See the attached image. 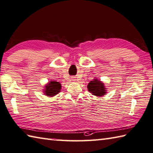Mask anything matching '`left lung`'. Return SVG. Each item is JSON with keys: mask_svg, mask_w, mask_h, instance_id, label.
I'll list each match as a JSON object with an SVG mask.
<instances>
[{"mask_svg": "<svg viewBox=\"0 0 153 153\" xmlns=\"http://www.w3.org/2000/svg\"><path fill=\"white\" fill-rule=\"evenodd\" d=\"M87 88L88 91L92 93V94L96 96H103L106 94V90L104 83L98 79H94L90 81L87 86Z\"/></svg>", "mask_w": 153, "mask_h": 153, "instance_id": "8db88e82", "label": "left lung"}]
</instances>
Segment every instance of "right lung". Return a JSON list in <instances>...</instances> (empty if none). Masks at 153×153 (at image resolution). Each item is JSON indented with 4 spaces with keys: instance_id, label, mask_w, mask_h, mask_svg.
<instances>
[{
    "instance_id": "right-lung-1",
    "label": "right lung",
    "mask_w": 153,
    "mask_h": 153,
    "mask_svg": "<svg viewBox=\"0 0 153 153\" xmlns=\"http://www.w3.org/2000/svg\"><path fill=\"white\" fill-rule=\"evenodd\" d=\"M61 89V85L60 82L56 81H50L48 85H45V89L43 90L45 96L52 97L57 95Z\"/></svg>"
}]
</instances>
